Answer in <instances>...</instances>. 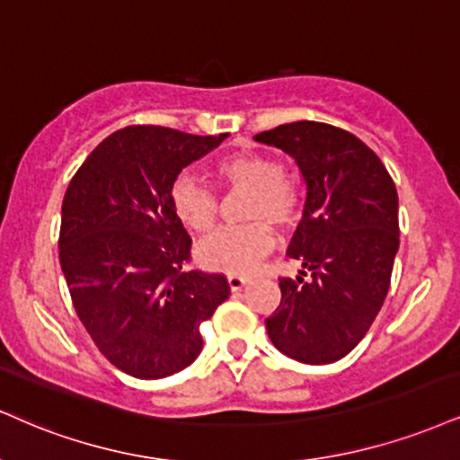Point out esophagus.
I'll return each instance as SVG.
<instances>
[{"label":"esophagus","instance_id":"1","mask_svg":"<svg viewBox=\"0 0 460 460\" xmlns=\"http://www.w3.org/2000/svg\"><path fill=\"white\" fill-rule=\"evenodd\" d=\"M226 283H229L231 291H240V289H244L248 283H251V279H246V276L231 274V276H226Z\"/></svg>","mask_w":460,"mask_h":460}]
</instances>
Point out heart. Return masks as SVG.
Listing matches in <instances>:
<instances>
[{"mask_svg":"<svg viewBox=\"0 0 460 460\" xmlns=\"http://www.w3.org/2000/svg\"><path fill=\"white\" fill-rule=\"evenodd\" d=\"M216 175L225 186L251 192L244 218L252 223L208 237L197 246V259L203 268L218 272L252 274L274 246V231L268 223L289 226L300 216V190L285 177L280 160L259 152L220 160ZM171 206L186 229L201 235L209 234L218 218V199L192 175L177 177L171 188Z\"/></svg>","mask_w":460,"mask_h":460,"instance_id":"1","label":"heart"}]
</instances>
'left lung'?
<instances>
[{"label": "left lung", "mask_w": 460, "mask_h": 460, "mask_svg": "<svg viewBox=\"0 0 460 460\" xmlns=\"http://www.w3.org/2000/svg\"><path fill=\"white\" fill-rule=\"evenodd\" d=\"M254 141L289 154L306 186L287 248L302 270L280 279L283 297L265 319L270 341L297 362H336L364 339L388 296L398 252L396 186L377 154L336 126L302 119Z\"/></svg>", "instance_id": "1"}]
</instances>
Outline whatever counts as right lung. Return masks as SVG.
I'll return each mask as SVG.
<instances>
[{
	"mask_svg": "<svg viewBox=\"0 0 460 460\" xmlns=\"http://www.w3.org/2000/svg\"><path fill=\"white\" fill-rule=\"evenodd\" d=\"M226 137L128 126L93 149L64 195L59 263L75 311L102 356L137 379L190 367L199 325L229 297L223 274L184 270L190 235L171 206L181 169Z\"/></svg>",
	"mask_w": 460,
	"mask_h": 460,
	"instance_id": "right-lung-1",
	"label": "right lung"
}]
</instances>
